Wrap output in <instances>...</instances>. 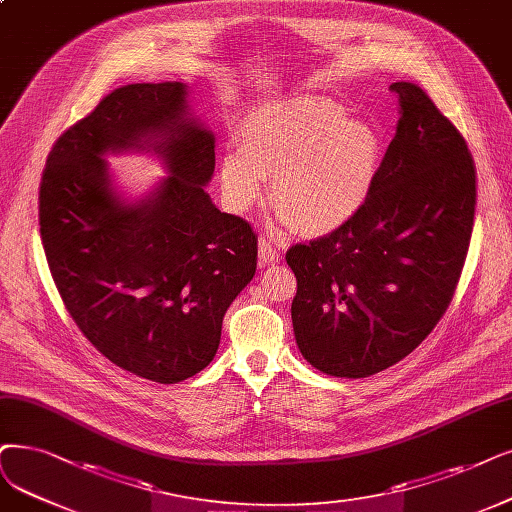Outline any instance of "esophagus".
I'll use <instances>...</instances> for the list:
<instances>
[{
  "label": "esophagus",
  "mask_w": 512,
  "mask_h": 512,
  "mask_svg": "<svg viewBox=\"0 0 512 512\" xmlns=\"http://www.w3.org/2000/svg\"><path fill=\"white\" fill-rule=\"evenodd\" d=\"M281 258V252L275 248V245L269 241V239H260V245H258V262L264 264H275L277 260Z\"/></svg>",
  "instance_id": "esophagus-1"
}]
</instances>
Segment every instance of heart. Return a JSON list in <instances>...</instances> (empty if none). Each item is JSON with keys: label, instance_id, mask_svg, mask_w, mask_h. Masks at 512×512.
Returning <instances> with one entry per match:
<instances>
[{"label": "heart", "instance_id": "1", "mask_svg": "<svg viewBox=\"0 0 512 512\" xmlns=\"http://www.w3.org/2000/svg\"><path fill=\"white\" fill-rule=\"evenodd\" d=\"M237 151L218 161L220 193L241 214L262 199L273 178L271 201L279 220L311 237L346 227L367 203L380 168L378 132L346 119V109L319 96L264 102L239 119Z\"/></svg>", "mask_w": 512, "mask_h": 512}]
</instances>
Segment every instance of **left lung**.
<instances>
[{
  "instance_id": "1",
  "label": "left lung",
  "mask_w": 512,
  "mask_h": 512,
  "mask_svg": "<svg viewBox=\"0 0 512 512\" xmlns=\"http://www.w3.org/2000/svg\"><path fill=\"white\" fill-rule=\"evenodd\" d=\"M399 121L370 199L346 227L285 254L294 336L315 370L367 378L410 355L452 302L473 233L475 163L422 88L397 81Z\"/></svg>"
}]
</instances>
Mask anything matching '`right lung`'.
Instances as JSON below:
<instances>
[{"label": "right lung", "mask_w": 512, "mask_h": 512, "mask_svg": "<svg viewBox=\"0 0 512 512\" xmlns=\"http://www.w3.org/2000/svg\"><path fill=\"white\" fill-rule=\"evenodd\" d=\"M212 130L182 81L113 90L52 147L39 233L69 315L121 370L159 384L214 359L222 317L256 273L258 237L206 193ZM155 152L169 172L138 200L112 187L107 154Z\"/></svg>", "instance_id": "1"}]
</instances>
